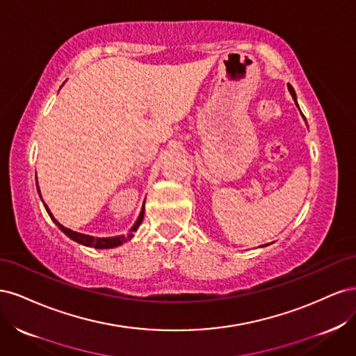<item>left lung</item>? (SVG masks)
<instances>
[{"label":"left lung","mask_w":356,"mask_h":356,"mask_svg":"<svg viewBox=\"0 0 356 356\" xmlns=\"http://www.w3.org/2000/svg\"><path fill=\"white\" fill-rule=\"evenodd\" d=\"M288 90H289V93H291V95H293V98H294V101H296L297 98H296V92H294V89H293V86L288 84ZM296 102H297V101H296ZM297 105H298V104H297Z\"/></svg>","instance_id":"8db88e82"}]
</instances>
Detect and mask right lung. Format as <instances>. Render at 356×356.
I'll return each mask as SVG.
<instances>
[{"instance_id": "right-lung-1", "label": "right lung", "mask_w": 356, "mask_h": 356, "mask_svg": "<svg viewBox=\"0 0 356 356\" xmlns=\"http://www.w3.org/2000/svg\"><path fill=\"white\" fill-rule=\"evenodd\" d=\"M37 190H38V193H40V188H38V182H37ZM46 207V204H44ZM144 207H143V209H141V213H139V217H138V220H136V222L134 224V227L131 229V232H129L126 236H115V238H93V236H88V234H81V233H77V232H72V230H70V229H67V227H63L62 224H59L56 220H55V217H53L51 215V212H50V209L46 207V211L49 212V215H50V218L55 221V224L58 225V227L65 233L68 238H71L72 241H75V242H79V243H81V245H84V246H93V248H98V250H108V248H114V246H118V245H122V243H124V242H127V241H131L132 238H134V233L138 230V227L139 225H141V222H143V218H144Z\"/></svg>"}]
</instances>
